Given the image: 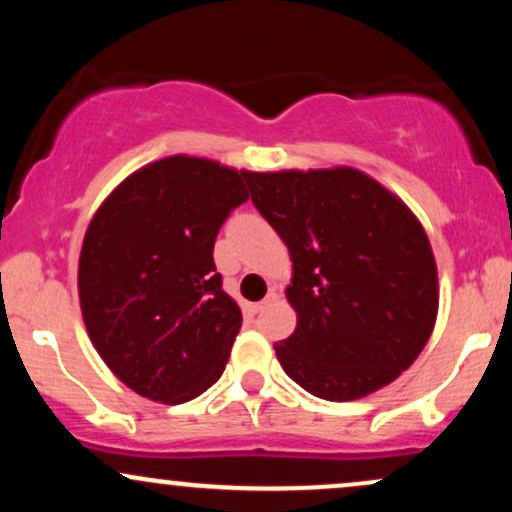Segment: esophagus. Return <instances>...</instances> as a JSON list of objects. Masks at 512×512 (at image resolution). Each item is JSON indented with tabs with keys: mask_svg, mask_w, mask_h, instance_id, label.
Here are the masks:
<instances>
[{
	"mask_svg": "<svg viewBox=\"0 0 512 512\" xmlns=\"http://www.w3.org/2000/svg\"><path fill=\"white\" fill-rule=\"evenodd\" d=\"M272 301H276V291H269V293H267V298H264V301H260V303L252 305V308H255V313H262V310L267 308V305L272 303Z\"/></svg>",
	"mask_w": 512,
	"mask_h": 512,
	"instance_id": "1",
	"label": "esophagus"
}]
</instances>
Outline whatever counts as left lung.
Instances as JSON below:
<instances>
[{"mask_svg":"<svg viewBox=\"0 0 512 512\" xmlns=\"http://www.w3.org/2000/svg\"><path fill=\"white\" fill-rule=\"evenodd\" d=\"M252 204L291 252L298 322L274 344L303 390L349 402L390 385L424 351L438 269L419 219L356 168L245 173Z\"/></svg>","mask_w":512,"mask_h":512,"instance_id":"1","label":"left lung"}]
</instances>
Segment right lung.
<instances>
[{
  "label": "right lung",
  "instance_id": "obj_1",
  "mask_svg": "<svg viewBox=\"0 0 512 512\" xmlns=\"http://www.w3.org/2000/svg\"><path fill=\"white\" fill-rule=\"evenodd\" d=\"M245 173L168 156L129 175L93 214L79 257L86 332L117 378L154 402L209 390L240 330L214 240L248 202Z\"/></svg>",
  "mask_w": 512,
  "mask_h": 512
}]
</instances>
